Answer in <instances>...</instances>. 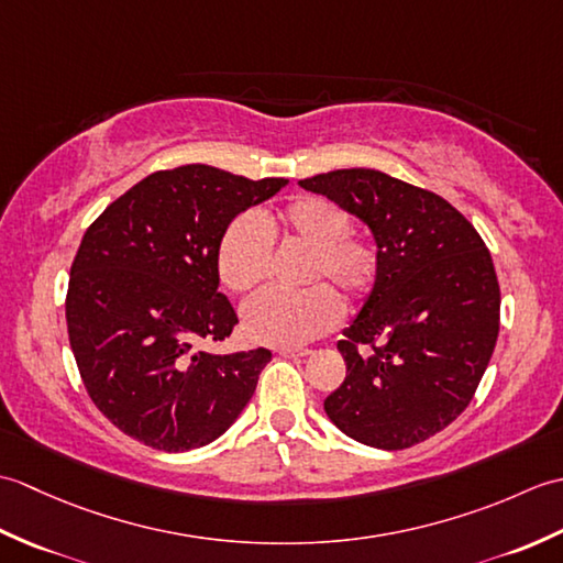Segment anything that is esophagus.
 <instances>
[{
    "instance_id": "obj_1",
    "label": "esophagus",
    "mask_w": 563,
    "mask_h": 563,
    "mask_svg": "<svg viewBox=\"0 0 563 563\" xmlns=\"http://www.w3.org/2000/svg\"><path fill=\"white\" fill-rule=\"evenodd\" d=\"M309 353H312L309 349H278V355L283 357H305Z\"/></svg>"
}]
</instances>
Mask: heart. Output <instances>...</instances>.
<instances>
[{"label":"heart","instance_id":"obj_1","mask_svg":"<svg viewBox=\"0 0 563 563\" xmlns=\"http://www.w3.org/2000/svg\"><path fill=\"white\" fill-rule=\"evenodd\" d=\"M349 210L324 196H297L280 210L239 214L218 242L214 268L222 288L232 295L256 290L268 278L273 242L307 249L302 292L266 290L249 300L242 312L244 333L256 343L275 349H297L327 333L341 317V305L327 285L345 302H361L373 290L379 254L373 239L351 232Z\"/></svg>","mask_w":563,"mask_h":563}]
</instances>
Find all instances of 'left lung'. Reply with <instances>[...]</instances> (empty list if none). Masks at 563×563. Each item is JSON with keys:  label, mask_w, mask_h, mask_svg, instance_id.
<instances>
[{"label": "left lung", "mask_w": 563, "mask_h": 563, "mask_svg": "<svg viewBox=\"0 0 563 563\" xmlns=\"http://www.w3.org/2000/svg\"><path fill=\"white\" fill-rule=\"evenodd\" d=\"M361 218L379 271L343 331L345 379L324 411L345 435L404 450L440 433L470 406L498 339L500 288L474 224L445 198L375 169L300 181Z\"/></svg>", "instance_id": "obj_1"}]
</instances>
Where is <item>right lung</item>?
I'll list each match as a JSON object with an SVG mask.
<instances>
[{"label": "right lung", "mask_w": 563, "mask_h": 563, "mask_svg": "<svg viewBox=\"0 0 563 563\" xmlns=\"http://www.w3.org/2000/svg\"><path fill=\"white\" fill-rule=\"evenodd\" d=\"M288 184L186 164L154 172L84 234L67 285V333L91 401L164 452L220 438L254 397L271 351L214 355L236 314L218 290V242L239 212Z\"/></svg>", "instance_id": "1"}]
</instances>
